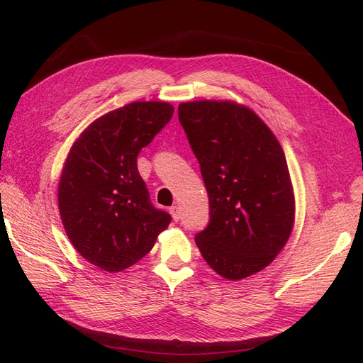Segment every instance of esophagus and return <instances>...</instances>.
<instances>
[{
    "mask_svg": "<svg viewBox=\"0 0 363 363\" xmlns=\"http://www.w3.org/2000/svg\"><path fill=\"white\" fill-rule=\"evenodd\" d=\"M169 213H172V217L174 221H179L181 218V207L179 206H172L169 207Z\"/></svg>",
    "mask_w": 363,
    "mask_h": 363,
    "instance_id": "34e87169",
    "label": "esophagus"
}]
</instances>
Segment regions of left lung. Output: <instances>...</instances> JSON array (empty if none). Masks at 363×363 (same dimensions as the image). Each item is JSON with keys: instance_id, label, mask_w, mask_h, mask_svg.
Returning <instances> with one entry per match:
<instances>
[{"instance_id": "1", "label": "left lung", "mask_w": 363, "mask_h": 363, "mask_svg": "<svg viewBox=\"0 0 363 363\" xmlns=\"http://www.w3.org/2000/svg\"><path fill=\"white\" fill-rule=\"evenodd\" d=\"M209 195V225L195 242L220 276L240 281L287 243L295 198L282 146L251 109L233 101L177 107Z\"/></svg>"}]
</instances>
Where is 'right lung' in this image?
<instances>
[{"label":"right lung","mask_w":363,"mask_h":363,"mask_svg":"<svg viewBox=\"0 0 363 363\" xmlns=\"http://www.w3.org/2000/svg\"><path fill=\"white\" fill-rule=\"evenodd\" d=\"M173 106L135 101L95 120L72 146L59 182V212L81 256L104 272L134 265L172 221L151 204L137 156L173 117Z\"/></svg>","instance_id":"add662e5"}]
</instances>
